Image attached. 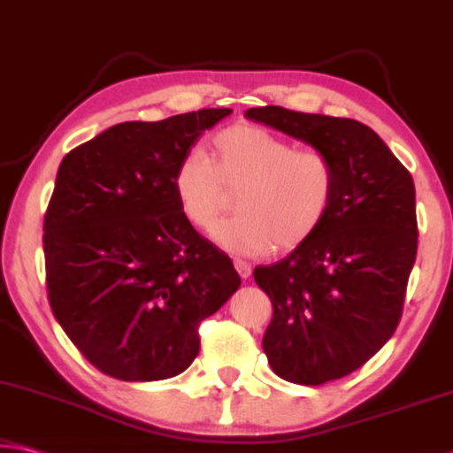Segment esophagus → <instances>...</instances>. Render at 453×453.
<instances>
[{
	"label": "esophagus",
	"instance_id": "esophagus-1",
	"mask_svg": "<svg viewBox=\"0 0 453 453\" xmlns=\"http://www.w3.org/2000/svg\"><path fill=\"white\" fill-rule=\"evenodd\" d=\"M234 265H235V270H238V274L242 276V280H248L250 274H252V265H250L248 262L240 260V257H235Z\"/></svg>",
	"mask_w": 453,
	"mask_h": 453
}]
</instances>
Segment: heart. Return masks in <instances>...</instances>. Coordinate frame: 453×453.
Listing matches in <instances>:
<instances>
[{
    "instance_id": "1",
    "label": "heart",
    "mask_w": 453,
    "mask_h": 453,
    "mask_svg": "<svg viewBox=\"0 0 453 453\" xmlns=\"http://www.w3.org/2000/svg\"><path fill=\"white\" fill-rule=\"evenodd\" d=\"M173 191L183 218L203 232L218 224L235 193V213L213 238L242 256L294 250L325 224L336 191V167L325 150L296 149L292 141L256 125L218 133L210 155L179 161Z\"/></svg>"
}]
</instances>
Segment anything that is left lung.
Listing matches in <instances>:
<instances>
[{"label": "left lung", "mask_w": 453, "mask_h": 453, "mask_svg": "<svg viewBox=\"0 0 453 453\" xmlns=\"http://www.w3.org/2000/svg\"><path fill=\"white\" fill-rule=\"evenodd\" d=\"M246 117L330 155L333 207L311 240L254 270L272 300L264 353L278 377L322 385L363 367L403 314L418 256L413 177L375 131L353 119L257 106Z\"/></svg>", "instance_id": "8db88e82"}]
</instances>
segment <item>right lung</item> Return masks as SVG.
I'll return each mask as SVG.
<instances>
[{
  "instance_id": "obj_1",
  "label": "right lung",
  "mask_w": 453,
  "mask_h": 453,
  "mask_svg": "<svg viewBox=\"0 0 453 453\" xmlns=\"http://www.w3.org/2000/svg\"><path fill=\"white\" fill-rule=\"evenodd\" d=\"M229 109L120 123L64 157L44 215L50 308L68 339L120 381L175 377L201 320L240 288L229 257L183 218L179 161Z\"/></svg>"
}]
</instances>
